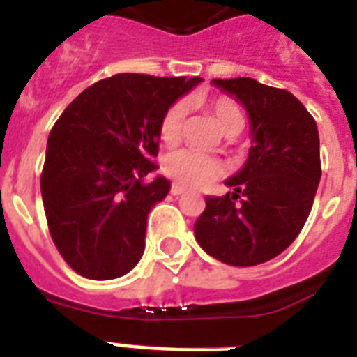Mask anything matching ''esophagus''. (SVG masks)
Segmentation results:
<instances>
[{
    "label": "esophagus",
    "mask_w": 357,
    "mask_h": 357,
    "mask_svg": "<svg viewBox=\"0 0 357 357\" xmlns=\"http://www.w3.org/2000/svg\"><path fill=\"white\" fill-rule=\"evenodd\" d=\"M170 192H172V195H174V197H181V195H185L187 189H183V187H181V185H172Z\"/></svg>",
    "instance_id": "34e87169"
}]
</instances>
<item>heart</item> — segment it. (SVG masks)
<instances>
[{
  "mask_svg": "<svg viewBox=\"0 0 357 357\" xmlns=\"http://www.w3.org/2000/svg\"><path fill=\"white\" fill-rule=\"evenodd\" d=\"M210 112H212L215 123L223 132L229 130L231 126H242L240 109L234 102L227 100V98L213 100L210 104ZM183 117H185V105L183 104H174L165 113L162 123H160V136H162L165 142L172 144V142H176L179 138L181 126H183ZM162 168H165L166 176H170L176 183L185 187L210 185L212 181L221 178L223 172H225V168L218 158L191 151V149L170 153L165 158Z\"/></svg>",
  "mask_w": 357,
  "mask_h": 357,
  "instance_id": "1",
  "label": "heart"
}]
</instances>
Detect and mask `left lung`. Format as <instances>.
I'll return each instance as SVG.
<instances>
[{"mask_svg":"<svg viewBox=\"0 0 357 357\" xmlns=\"http://www.w3.org/2000/svg\"><path fill=\"white\" fill-rule=\"evenodd\" d=\"M212 84L245 109L252 147L225 179L231 191L206 199L195 236L225 265H261L291 245L312 210L321 178L318 126L291 92L252 77Z\"/></svg>","mask_w":357,"mask_h":357,"instance_id":"left-lung-1","label":"left lung"}]
</instances>
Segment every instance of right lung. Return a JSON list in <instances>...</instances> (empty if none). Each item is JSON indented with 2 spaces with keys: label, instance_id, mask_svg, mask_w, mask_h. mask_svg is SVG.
Wrapping results in <instances>:
<instances>
[{
  "label": "right lung",
  "instance_id": "1",
  "mask_svg": "<svg viewBox=\"0 0 357 357\" xmlns=\"http://www.w3.org/2000/svg\"><path fill=\"white\" fill-rule=\"evenodd\" d=\"M202 77L119 73L84 89L47 142L41 197L66 263L84 278L113 280L138 265L147 215L170 181L158 168L160 123Z\"/></svg>",
  "mask_w": 357,
  "mask_h": 357
}]
</instances>
